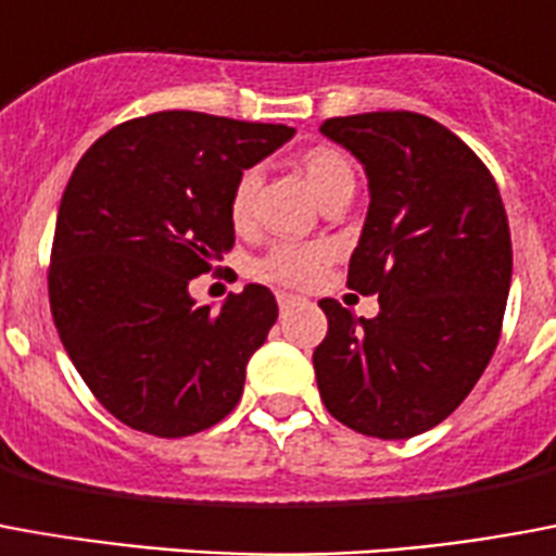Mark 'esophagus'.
I'll list each match as a JSON object with an SVG mask.
<instances>
[{
	"mask_svg": "<svg viewBox=\"0 0 556 556\" xmlns=\"http://www.w3.org/2000/svg\"><path fill=\"white\" fill-rule=\"evenodd\" d=\"M277 303H279V309H289V306L300 303V298L298 294H289V291H277Z\"/></svg>",
	"mask_w": 556,
	"mask_h": 556,
	"instance_id": "1",
	"label": "esophagus"
}]
</instances>
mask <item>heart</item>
I'll list each match as a JSON object with an SVG mask.
<instances>
[{
  "label": "heart",
  "instance_id": "b5f03b06",
  "mask_svg": "<svg viewBox=\"0 0 556 556\" xmlns=\"http://www.w3.org/2000/svg\"><path fill=\"white\" fill-rule=\"evenodd\" d=\"M300 170L306 176L309 188L318 194V200H327L339 188L353 185V164L341 150L330 143L309 147L300 159ZM258 191V170H244L238 176L229 200V217L236 226H247L253 217V200ZM330 247L327 244H298V241H282L267 250L265 256L256 262V274L267 282L279 286H294L306 289L312 282H318L324 267L330 262Z\"/></svg>",
  "mask_w": 556,
  "mask_h": 556
}]
</instances>
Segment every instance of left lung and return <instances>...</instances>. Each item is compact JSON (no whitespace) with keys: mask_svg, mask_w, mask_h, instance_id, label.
Here are the masks:
<instances>
[{"mask_svg":"<svg viewBox=\"0 0 556 556\" xmlns=\"http://www.w3.org/2000/svg\"><path fill=\"white\" fill-rule=\"evenodd\" d=\"M320 131L365 164L371 205L348 289L380 298L356 318L318 303L312 362L324 406L362 435L409 439L445 421L501 339L513 244L501 191L475 150L415 111L330 117Z\"/></svg>","mask_w":556,"mask_h":556,"instance_id":"obj_1","label":"left lung"}]
</instances>
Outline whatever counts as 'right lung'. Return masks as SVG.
<instances>
[{
    "label": "right lung",
    "mask_w": 556,
    "mask_h": 556,
    "mask_svg": "<svg viewBox=\"0 0 556 556\" xmlns=\"http://www.w3.org/2000/svg\"><path fill=\"white\" fill-rule=\"evenodd\" d=\"M291 135L282 123L159 111L105 131L70 176L49 309L81 380L131 430L182 439L241 401L277 300L250 282L215 312L197 306L188 282L236 244L238 176Z\"/></svg>",
    "instance_id": "add662e5"
}]
</instances>
